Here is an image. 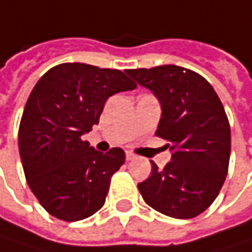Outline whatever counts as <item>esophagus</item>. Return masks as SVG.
Returning <instances> with one entry per match:
<instances>
[{
  "instance_id": "obj_1",
  "label": "esophagus",
  "mask_w": 252,
  "mask_h": 252,
  "mask_svg": "<svg viewBox=\"0 0 252 252\" xmlns=\"http://www.w3.org/2000/svg\"><path fill=\"white\" fill-rule=\"evenodd\" d=\"M126 161H131V159H134V158H135V154H132V153L126 151Z\"/></svg>"
}]
</instances>
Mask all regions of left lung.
Here are the masks:
<instances>
[{"instance_id": "1", "label": "left lung", "mask_w": 252, "mask_h": 252, "mask_svg": "<svg viewBox=\"0 0 252 252\" xmlns=\"http://www.w3.org/2000/svg\"><path fill=\"white\" fill-rule=\"evenodd\" d=\"M161 104L157 137L170 144L171 161L138 184L144 201L161 214L188 220L204 213L217 198L228 172L231 129L222 102L200 74L159 65L126 69Z\"/></svg>"}]
</instances>
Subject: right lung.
<instances>
[{"label":"right lung","instance_id":"right-lung-1","mask_svg":"<svg viewBox=\"0 0 252 252\" xmlns=\"http://www.w3.org/2000/svg\"><path fill=\"white\" fill-rule=\"evenodd\" d=\"M134 88L120 69L81 63L55 65L35 84L20 123L18 148L27 183L52 217L80 221L104 205L126 153H99L82 135L98 124L108 96Z\"/></svg>","mask_w":252,"mask_h":252}]
</instances>
